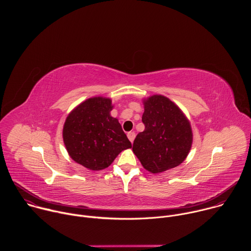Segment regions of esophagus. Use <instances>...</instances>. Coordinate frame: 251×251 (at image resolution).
Wrapping results in <instances>:
<instances>
[{
    "label": "esophagus",
    "mask_w": 251,
    "mask_h": 251,
    "mask_svg": "<svg viewBox=\"0 0 251 251\" xmlns=\"http://www.w3.org/2000/svg\"><path fill=\"white\" fill-rule=\"evenodd\" d=\"M135 133L134 132H129L128 134H127V137H128V139L131 141V143H133V141H134V139H135Z\"/></svg>",
    "instance_id": "esophagus-1"
}]
</instances>
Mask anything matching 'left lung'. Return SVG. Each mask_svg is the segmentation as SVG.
<instances>
[{
  "label": "left lung",
  "mask_w": 251,
  "mask_h": 251,
  "mask_svg": "<svg viewBox=\"0 0 251 251\" xmlns=\"http://www.w3.org/2000/svg\"><path fill=\"white\" fill-rule=\"evenodd\" d=\"M142 122L145 130L133 143V153L142 166L152 174H160L181 165L193 144L189 119L168 97L155 94L143 99Z\"/></svg>",
  "instance_id": "8db88e82"
}]
</instances>
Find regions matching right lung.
Returning a JSON list of instances; mask_svg holds the SVG:
<instances>
[{
    "instance_id": "1",
    "label": "right lung",
    "mask_w": 251,
    "mask_h": 251,
    "mask_svg": "<svg viewBox=\"0 0 251 251\" xmlns=\"http://www.w3.org/2000/svg\"><path fill=\"white\" fill-rule=\"evenodd\" d=\"M112 100L95 96L78 104L67 115L62 138L69 157L91 171L109 167L131 142L117 118L111 116Z\"/></svg>"
}]
</instances>
